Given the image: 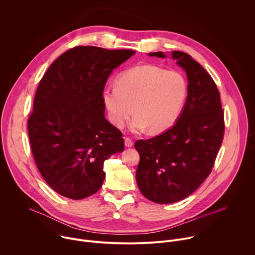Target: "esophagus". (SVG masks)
<instances>
[{
  "label": "esophagus",
  "instance_id": "esophagus-1",
  "mask_svg": "<svg viewBox=\"0 0 255 255\" xmlns=\"http://www.w3.org/2000/svg\"><path fill=\"white\" fill-rule=\"evenodd\" d=\"M124 142H125V146H126V147H132V146H133V140H132L131 138L125 137Z\"/></svg>",
  "mask_w": 255,
  "mask_h": 255
}]
</instances>
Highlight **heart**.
<instances>
[{"label": "heart", "instance_id": "b5f03b06", "mask_svg": "<svg viewBox=\"0 0 255 255\" xmlns=\"http://www.w3.org/2000/svg\"><path fill=\"white\" fill-rule=\"evenodd\" d=\"M187 94V81L180 72L142 64L121 72L114 87L103 90L102 100L116 127L122 128L134 112L132 131L148 128L151 133H160L176 122Z\"/></svg>", "mask_w": 255, "mask_h": 255}]
</instances>
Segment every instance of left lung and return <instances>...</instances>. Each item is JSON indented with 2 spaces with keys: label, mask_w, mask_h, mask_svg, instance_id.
Returning <instances> with one entry per match:
<instances>
[{
  "label": "left lung",
  "mask_w": 255,
  "mask_h": 255,
  "mask_svg": "<svg viewBox=\"0 0 255 255\" xmlns=\"http://www.w3.org/2000/svg\"><path fill=\"white\" fill-rule=\"evenodd\" d=\"M150 56L164 58L162 52ZM171 56L187 72L188 97L176 123L162 134L137 140L136 181L142 195L170 204L193 194L211 173L224 137L220 93L205 68L183 51Z\"/></svg>",
  "instance_id": "8db88e82"
}]
</instances>
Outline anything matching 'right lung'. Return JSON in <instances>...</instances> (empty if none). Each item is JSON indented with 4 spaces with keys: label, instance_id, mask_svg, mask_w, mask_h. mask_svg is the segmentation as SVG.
I'll list each match as a JSON object with an SVG mask.
<instances>
[{
    "label": "right lung",
    "instance_id": "obj_1",
    "mask_svg": "<svg viewBox=\"0 0 255 255\" xmlns=\"http://www.w3.org/2000/svg\"><path fill=\"white\" fill-rule=\"evenodd\" d=\"M134 50L76 46L48 67L28 122L32 154L48 186L82 200L97 193L104 161L124 150L122 132L105 118L102 93L114 68Z\"/></svg>",
    "mask_w": 255,
    "mask_h": 255
}]
</instances>
